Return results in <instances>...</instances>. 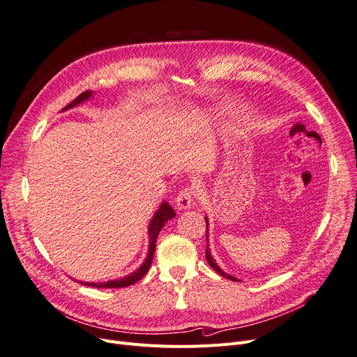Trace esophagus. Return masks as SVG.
<instances>
[{
    "instance_id": "obj_1",
    "label": "esophagus",
    "mask_w": 357,
    "mask_h": 357,
    "mask_svg": "<svg viewBox=\"0 0 357 357\" xmlns=\"http://www.w3.org/2000/svg\"><path fill=\"white\" fill-rule=\"evenodd\" d=\"M194 197H195V191H192V190H190V188L182 190V191L178 194L176 201H175L178 210H188V208H191Z\"/></svg>"
}]
</instances>
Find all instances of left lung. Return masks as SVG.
Masks as SVG:
<instances>
[{"mask_svg":"<svg viewBox=\"0 0 357 357\" xmlns=\"http://www.w3.org/2000/svg\"><path fill=\"white\" fill-rule=\"evenodd\" d=\"M205 222H207V249H205V257H207V261H208V265L218 273V275H221V276H224V278H227V279H230V280H234V282H238L240 279H237V278H234V276H231V275H227L226 272H224L217 264H215V260H214V257L211 256V252H210V245H208V217L205 215Z\"/></svg>","mask_w":357,"mask_h":357,"instance_id":"obj_1","label":"left lung"}]
</instances>
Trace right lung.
I'll return each instance as SVG.
<instances>
[{
  "mask_svg": "<svg viewBox=\"0 0 357 357\" xmlns=\"http://www.w3.org/2000/svg\"><path fill=\"white\" fill-rule=\"evenodd\" d=\"M93 96L92 91H86L82 92L79 97L75 98L70 104H68L65 108H62V111H68L73 107H77L88 100H91ZM176 215L175 210L171 207V204L167 201H162V204L159 205V208L156 210V213L153 214L152 220L149 222V227H147V234H149V249H147V256L144 257L143 264L135 271L128 273L127 276H123L120 279H112V280H107V282H79L82 285H88L92 288H126L136 284L137 280H140L149 271L150 265H152V260H153V255H155V249H156V238L160 233V230L163 229V226L166 224V221L172 220Z\"/></svg>",
  "mask_w": 357,
  "mask_h": 357,
  "instance_id": "add662e5",
  "label": "right lung"
}]
</instances>
